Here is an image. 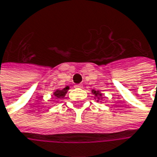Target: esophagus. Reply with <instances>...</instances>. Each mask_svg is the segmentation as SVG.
<instances>
[{"label":"esophagus","instance_id":"1","mask_svg":"<svg viewBox=\"0 0 157 157\" xmlns=\"http://www.w3.org/2000/svg\"><path fill=\"white\" fill-rule=\"evenodd\" d=\"M75 87H82V85H81V84H75Z\"/></svg>","mask_w":157,"mask_h":157}]
</instances>
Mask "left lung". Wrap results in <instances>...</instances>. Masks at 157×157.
<instances>
[{"label": "left lung", "mask_w": 157, "mask_h": 157, "mask_svg": "<svg viewBox=\"0 0 157 157\" xmlns=\"http://www.w3.org/2000/svg\"><path fill=\"white\" fill-rule=\"evenodd\" d=\"M92 94L94 95V96L97 97V99H98V100H101V99H102V94L100 93L99 90H94V89H93Z\"/></svg>", "instance_id": "8db88e82"}]
</instances>
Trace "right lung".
Here are the masks:
<instances>
[{
	"label": "right lung",
	"mask_w": 157,
	"mask_h": 157,
	"mask_svg": "<svg viewBox=\"0 0 157 157\" xmlns=\"http://www.w3.org/2000/svg\"><path fill=\"white\" fill-rule=\"evenodd\" d=\"M69 88H70V87L67 86V87H64L63 89H61V90H59V89H56V91L54 92V95H55V97H56V99L63 98V97L65 96V94H66L67 92H68Z\"/></svg>",
	"instance_id": "right-lung-1"
}]
</instances>
